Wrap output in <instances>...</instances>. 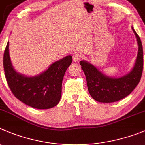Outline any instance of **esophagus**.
<instances>
[{"label": "esophagus", "instance_id": "esophagus-1", "mask_svg": "<svg viewBox=\"0 0 145 145\" xmlns=\"http://www.w3.org/2000/svg\"><path fill=\"white\" fill-rule=\"evenodd\" d=\"M82 57V55L80 53H75L73 55H72V59H73L74 62H78L80 60Z\"/></svg>", "mask_w": 145, "mask_h": 145}]
</instances>
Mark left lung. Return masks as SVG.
<instances>
[{"label": "left lung", "mask_w": 145, "mask_h": 145, "mask_svg": "<svg viewBox=\"0 0 145 145\" xmlns=\"http://www.w3.org/2000/svg\"><path fill=\"white\" fill-rule=\"evenodd\" d=\"M138 45V53L133 68L120 78L107 76L95 66L85 60L80 62L86 77L88 91L100 103H114L129 95L140 82L143 70V49L141 40L132 27Z\"/></svg>", "instance_id": "1"}]
</instances>
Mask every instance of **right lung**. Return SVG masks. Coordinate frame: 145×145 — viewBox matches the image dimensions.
<instances>
[{
    "instance_id": "right-lung-1",
    "label": "right lung",
    "mask_w": 145,
    "mask_h": 145,
    "mask_svg": "<svg viewBox=\"0 0 145 145\" xmlns=\"http://www.w3.org/2000/svg\"><path fill=\"white\" fill-rule=\"evenodd\" d=\"M72 61V57L67 56L51 64L39 75L30 77L19 73L13 67L10 57L9 42L3 55L5 78L13 94L27 105L40 110L52 108L58 104L63 77Z\"/></svg>"
}]
</instances>
